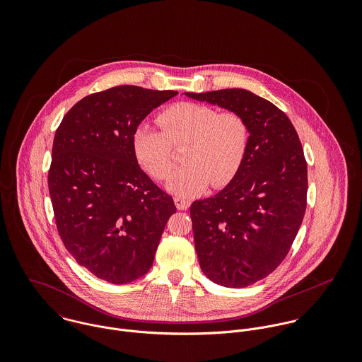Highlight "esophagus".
<instances>
[{"label": "esophagus", "mask_w": 362, "mask_h": 362, "mask_svg": "<svg viewBox=\"0 0 362 362\" xmlns=\"http://www.w3.org/2000/svg\"><path fill=\"white\" fill-rule=\"evenodd\" d=\"M174 204H175V206H177L178 210H187L189 205H191L189 201L182 199V198H174Z\"/></svg>", "instance_id": "34e87169"}]
</instances>
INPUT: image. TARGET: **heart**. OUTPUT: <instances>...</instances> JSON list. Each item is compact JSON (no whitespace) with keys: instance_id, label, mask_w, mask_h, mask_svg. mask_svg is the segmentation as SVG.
Listing matches in <instances>:
<instances>
[{"instance_id":"obj_1","label":"heart","mask_w":362,"mask_h":362,"mask_svg":"<svg viewBox=\"0 0 362 362\" xmlns=\"http://www.w3.org/2000/svg\"><path fill=\"white\" fill-rule=\"evenodd\" d=\"M157 124L160 129L142 124L134 131V155L152 178L161 181L175 165L173 149H184L185 165L167 184L182 198L201 194L209 184L216 188L228 184L250 144V127L240 112H218L206 104H173L158 114Z\"/></svg>"}]
</instances>
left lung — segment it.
Masks as SVG:
<instances>
[{
    "label": "left lung",
    "instance_id": "left-lung-1",
    "mask_svg": "<svg viewBox=\"0 0 362 362\" xmlns=\"http://www.w3.org/2000/svg\"><path fill=\"white\" fill-rule=\"evenodd\" d=\"M185 95L237 111L250 127L248 149L234 178L189 209L205 276L224 287H247L270 274L297 237L307 209L304 151L288 117L250 90Z\"/></svg>",
    "mask_w": 362,
    "mask_h": 362
}]
</instances>
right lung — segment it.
<instances>
[{"mask_svg":"<svg viewBox=\"0 0 362 362\" xmlns=\"http://www.w3.org/2000/svg\"><path fill=\"white\" fill-rule=\"evenodd\" d=\"M178 95L122 85L75 104L55 131L49 191L68 252L96 277L131 283L149 272L173 198L139 167L132 135Z\"/></svg>","mask_w":362,"mask_h":362,"instance_id":"right-lung-1","label":"right lung"}]
</instances>
